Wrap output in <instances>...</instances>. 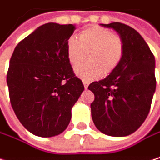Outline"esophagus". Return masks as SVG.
Masks as SVG:
<instances>
[{
	"label": "esophagus",
	"mask_w": 160,
	"mask_h": 160,
	"mask_svg": "<svg viewBox=\"0 0 160 160\" xmlns=\"http://www.w3.org/2000/svg\"><path fill=\"white\" fill-rule=\"evenodd\" d=\"M83 84H84L85 88L87 89V88H88V81H87V80H83Z\"/></svg>",
	"instance_id": "1"
}]
</instances>
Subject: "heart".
<instances>
[{"label": "heart", "instance_id": "1", "mask_svg": "<svg viewBox=\"0 0 160 160\" xmlns=\"http://www.w3.org/2000/svg\"><path fill=\"white\" fill-rule=\"evenodd\" d=\"M67 58L76 67L87 57L88 61L75 69L76 74L84 80L100 77L102 72H113L121 63L124 54V42L118 35L101 26H90L79 33V37H71L66 44Z\"/></svg>", "mask_w": 160, "mask_h": 160}]
</instances>
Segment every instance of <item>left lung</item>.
I'll return each instance as SVG.
<instances>
[{"mask_svg": "<svg viewBox=\"0 0 160 160\" xmlns=\"http://www.w3.org/2000/svg\"><path fill=\"white\" fill-rule=\"evenodd\" d=\"M118 32L125 54L119 66L106 78L92 82L88 89L92 119L102 133L122 137L136 131L148 116L156 90L155 57L143 38L120 22L102 24Z\"/></svg>", "mask_w": 160, "mask_h": 160, "instance_id": "left-lung-1", "label": "left lung"}]
</instances>
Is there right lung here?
<instances>
[{
  "label": "right lung",
  "instance_id": "1",
  "mask_svg": "<svg viewBox=\"0 0 160 160\" xmlns=\"http://www.w3.org/2000/svg\"><path fill=\"white\" fill-rule=\"evenodd\" d=\"M74 30L72 24L42 25L18 43L10 58L6 80L12 108L20 123L36 136L63 132L84 91L66 53Z\"/></svg>",
  "mask_w": 160,
  "mask_h": 160
}]
</instances>
